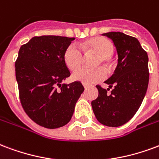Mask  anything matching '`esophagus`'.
<instances>
[{"label":"esophagus","instance_id":"1","mask_svg":"<svg viewBox=\"0 0 159 159\" xmlns=\"http://www.w3.org/2000/svg\"><path fill=\"white\" fill-rule=\"evenodd\" d=\"M83 87H84V89H87L88 88H89V86L87 85V84H85V83H83Z\"/></svg>","mask_w":159,"mask_h":159}]
</instances>
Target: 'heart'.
Returning a JSON list of instances; mask_svg holds the SVG:
<instances>
[{
	"label": "heart",
	"mask_w": 159,
	"mask_h": 159,
	"mask_svg": "<svg viewBox=\"0 0 159 159\" xmlns=\"http://www.w3.org/2000/svg\"><path fill=\"white\" fill-rule=\"evenodd\" d=\"M81 48L85 54L95 53L98 57L95 60L96 66L103 63L107 67H111V56L114 54L115 47L112 42L104 37H94L83 41ZM83 61V51L76 44H70L64 52V62L70 70H75L79 67ZM107 72L102 67L81 68L76 70L72 78L83 83L91 85L101 82L106 78Z\"/></svg>",
	"instance_id": "b5f03b06"
}]
</instances>
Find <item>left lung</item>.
Here are the masks:
<instances>
[{
    "mask_svg": "<svg viewBox=\"0 0 159 159\" xmlns=\"http://www.w3.org/2000/svg\"><path fill=\"white\" fill-rule=\"evenodd\" d=\"M103 35L113 41L118 54L115 73L104 82L114 89L109 94V89L96 86L98 96L91 104L101 124L117 127L135 116L145 97L149 81L148 56L135 37L120 32Z\"/></svg>",
    "mask_w": 159,
    "mask_h": 159,
    "instance_id": "1",
    "label": "left lung"
}]
</instances>
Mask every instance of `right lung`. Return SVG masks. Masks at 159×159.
I'll list each match as a JSON object with an SVG mask.
<instances>
[{
  "mask_svg": "<svg viewBox=\"0 0 159 159\" xmlns=\"http://www.w3.org/2000/svg\"><path fill=\"white\" fill-rule=\"evenodd\" d=\"M74 39L35 36L18 51L15 70L20 102L29 118L43 127L56 129L67 124L84 91L79 81L61 84L70 75L64 52Z\"/></svg>",
  "mask_w": 159,
  "mask_h": 159,
  "instance_id": "add662e5",
  "label": "right lung"
}]
</instances>
